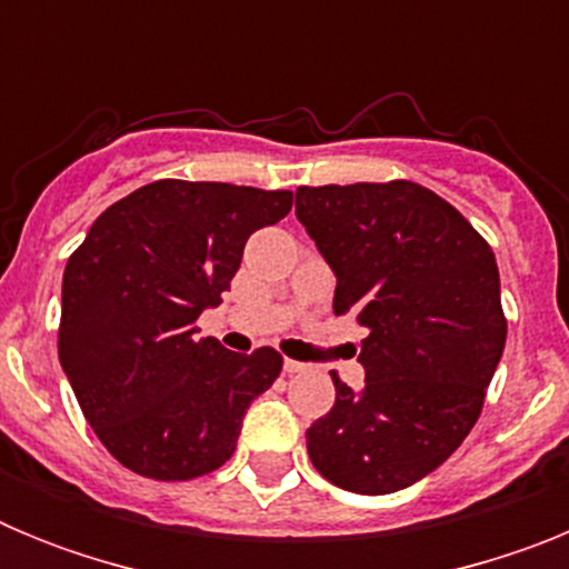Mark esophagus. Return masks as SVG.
I'll return each instance as SVG.
<instances>
[{"label":"esophagus","mask_w":569,"mask_h":569,"mask_svg":"<svg viewBox=\"0 0 569 569\" xmlns=\"http://www.w3.org/2000/svg\"><path fill=\"white\" fill-rule=\"evenodd\" d=\"M310 365H305V361H293V359H284V373L293 376V373H308Z\"/></svg>","instance_id":"1"}]
</instances>
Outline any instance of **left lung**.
Returning <instances> with one entry per match:
<instances>
[{"label": "left lung", "mask_w": 569, "mask_h": 569, "mask_svg": "<svg viewBox=\"0 0 569 569\" xmlns=\"http://www.w3.org/2000/svg\"><path fill=\"white\" fill-rule=\"evenodd\" d=\"M296 216L336 273V316L367 328L365 387L333 376L336 405L308 427L316 470L385 496L445 465L485 405L507 321L490 244L416 182L296 190Z\"/></svg>", "instance_id": "1"}]
</instances>
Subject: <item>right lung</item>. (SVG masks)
Wrapping results in <instances>:
<instances>
[{
  "label": "right lung",
  "mask_w": 569,
  "mask_h": 569,
  "mask_svg": "<svg viewBox=\"0 0 569 569\" xmlns=\"http://www.w3.org/2000/svg\"><path fill=\"white\" fill-rule=\"evenodd\" d=\"M290 208V190L159 179L110 204L68 259L59 361L93 433L128 470L188 481L233 456L281 356L196 339V319L230 290L250 233Z\"/></svg>",
  "instance_id": "obj_1"
}]
</instances>
